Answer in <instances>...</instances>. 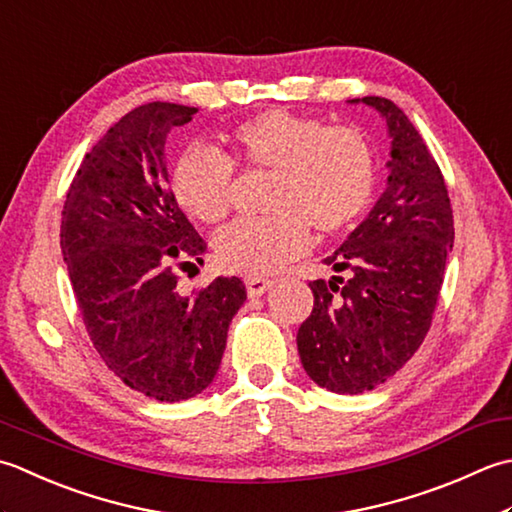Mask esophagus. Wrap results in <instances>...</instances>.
I'll list each match as a JSON object with an SVG mask.
<instances>
[{
  "label": "esophagus",
  "instance_id": "34e87169",
  "mask_svg": "<svg viewBox=\"0 0 512 512\" xmlns=\"http://www.w3.org/2000/svg\"><path fill=\"white\" fill-rule=\"evenodd\" d=\"M245 285H247V294L252 296V298H256V296H263L265 291L274 285V280H269V278H263V276H249L247 280H245Z\"/></svg>",
  "mask_w": 512,
  "mask_h": 512
}]
</instances>
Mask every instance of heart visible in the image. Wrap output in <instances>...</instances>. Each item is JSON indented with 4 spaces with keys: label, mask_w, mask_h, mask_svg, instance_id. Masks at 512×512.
I'll return each mask as SVG.
<instances>
[{
    "label": "heart",
    "mask_w": 512,
    "mask_h": 512,
    "mask_svg": "<svg viewBox=\"0 0 512 512\" xmlns=\"http://www.w3.org/2000/svg\"><path fill=\"white\" fill-rule=\"evenodd\" d=\"M234 156L214 148L185 150L172 172V190L187 212L218 223L232 210L234 164L274 172L265 218H243L216 236V256L227 271L263 276L302 256L311 229L333 236L367 210L375 161L367 139L353 128H329L287 110H265L238 125Z\"/></svg>",
    "instance_id": "heart-1"
}]
</instances>
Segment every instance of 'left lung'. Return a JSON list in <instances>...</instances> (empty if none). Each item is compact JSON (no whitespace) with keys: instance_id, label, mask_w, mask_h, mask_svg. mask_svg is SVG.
Listing matches in <instances>:
<instances>
[{"instance_id":"1","label":"left lung","mask_w":512,"mask_h":512,"mask_svg":"<svg viewBox=\"0 0 512 512\" xmlns=\"http://www.w3.org/2000/svg\"><path fill=\"white\" fill-rule=\"evenodd\" d=\"M387 121V190L347 241L325 258L336 276L309 283L314 309L298 353L318 387L358 395L387 382L420 349L453 247L451 198L409 117L384 97H362ZM347 270L342 279L337 274Z\"/></svg>"}]
</instances>
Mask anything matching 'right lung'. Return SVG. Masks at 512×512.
Listing matches in <instances>:
<instances>
[{"instance_id": "add662e5", "label": "right lung", "mask_w": 512, "mask_h": 512, "mask_svg": "<svg viewBox=\"0 0 512 512\" xmlns=\"http://www.w3.org/2000/svg\"><path fill=\"white\" fill-rule=\"evenodd\" d=\"M198 110L152 101L125 114L83 156L61 212V254L88 336L130 389L181 402L221 367L243 307L241 278L183 296L174 267L203 263L205 241L170 190L165 139Z\"/></svg>"}]
</instances>
